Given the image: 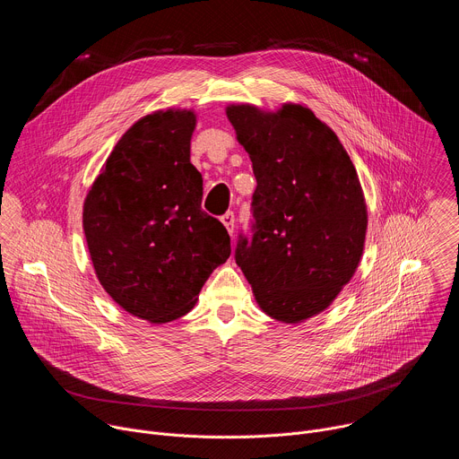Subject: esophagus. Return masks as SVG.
Masks as SVG:
<instances>
[{
    "label": "esophagus",
    "mask_w": 459,
    "mask_h": 459,
    "mask_svg": "<svg viewBox=\"0 0 459 459\" xmlns=\"http://www.w3.org/2000/svg\"><path fill=\"white\" fill-rule=\"evenodd\" d=\"M221 223L225 225V229L229 230V234L232 236L234 234V225H236V220H234V214L232 212H227L221 216Z\"/></svg>",
    "instance_id": "obj_1"
}]
</instances>
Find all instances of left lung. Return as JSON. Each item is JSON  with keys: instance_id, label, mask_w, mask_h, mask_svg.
I'll list each match as a JSON object with an SVG mask.
<instances>
[{"instance_id": "left-lung-1", "label": "left lung", "mask_w": 459, "mask_h": 459, "mask_svg": "<svg viewBox=\"0 0 459 459\" xmlns=\"http://www.w3.org/2000/svg\"><path fill=\"white\" fill-rule=\"evenodd\" d=\"M225 112L257 181L254 236L239 239L236 264L261 310L301 323L331 307L359 265L368 220L358 172L334 130L301 103Z\"/></svg>"}]
</instances>
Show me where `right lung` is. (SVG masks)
I'll list each match as a JSON object with an SVG mask.
<instances>
[{
  "mask_svg": "<svg viewBox=\"0 0 459 459\" xmlns=\"http://www.w3.org/2000/svg\"><path fill=\"white\" fill-rule=\"evenodd\" d=\"M195 114L167 108L119 138L83 204V230L101 287L149 323L185 316L230 255L227 229L202 211L190 163Z\"/></svg>",
  "mask_w": 459,
  "mask_h": 459,
  "instance_id": "add662e5",
  "label": "right lung"
}]
</instances>
